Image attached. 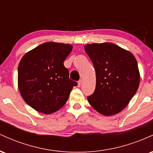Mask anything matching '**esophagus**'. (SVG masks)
<instances>
[{
	"label": "esophagus",
	"mask_w": 153,
	"mask_h": 153,
	"mask_svg": "<svg viewBox=\"0 0 153 153\" xmlns=\"http://www.w3.org/2000/svg\"><path fill=\"white\" fill-rule=\"evenodd\" d=\"M81 83H82V80H80L78 82V87H80V85H81Z\"/></svg>",
	"instance_id": "esophagus-1"
}]
</instances>
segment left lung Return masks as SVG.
Wrapping results in <instances>:
<instances>
[{
	"instance_id": "obj_1",
	"label": "left lung",
	"mask_w": 153,
	"mask_h": 153,
	"mask_svg": "<svg viewBox=\"0 0 153 153\" xmlns=\"http://www.w3.org/2000/svg\"><path fill=\"white\" fill-rule=\"evenodd\" d=\"M85 51L96 75L91 106L104 116L118 114L129 104L140 81L137 62L132 53L113 43L86 45Z\"/></svg>"
}]
</instances>
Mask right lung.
Instances as JSON below:
<instances>
[{"instance_id":"right-lung-1","label":"right lung","mask_w":153,"mask_h":153,"mask_svg":"<svg viewBox=\"0 0 153 153\" xmlns=\"http://www.w3.org/2000/svg\"><path fill=\"white\" fill-rule=\"evenodd\" d=\"M71 45L54 42L39 45L23 56L18 68V86L23 99L39 112L50 114L65 104L73 86L65 59Z\"/></svg>"}]
</instances>
